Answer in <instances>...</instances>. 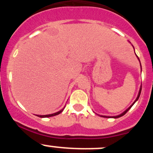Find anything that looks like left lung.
I'll return each mask as SVG.
<instances>
[{"instance_id":"8db88e82","label":"left lung","mask_w":153,"mask_h":153,"mask_svg":"<svg viewBox=\"0 0 153 153\" xmlns=\"http://www.w3.org/2000/svg\"><path fill=\"white\" fill-rule=\"evenodd\" d=\"M137 58H138V59H139V61H140V59H139V57H137ZM140 65H141V63H140ZM141 91H142V86L141 87H140V91H139V94H138V96H137V99H136V100H135V101H134V103H132V104H131V106H129V108H127V110H126V111H124V112H123V113L122 114H119V115H118V116H116V117H113V118H119V117H122V116H124V114H125L126 113H127V112L128 111H129V109H130V108H131V106H133V105H134V103H135V102H136V101H137V100H138V99H139V97H140V94H141ZM101 117H105V118H109V117H106V116H101Z\"/></svg>"}]
</instances>
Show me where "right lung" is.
Masks as SVG:
<instances>
[{
	"label": "right lung",
	"instance_id": "right-lung-1",
	"mask_svg": "<svg viewBox=\"0 0 153 153\" xmlns=\"http://www.w3.org/2000/svg\"><path fill=\"white\" fill-rule=\"evenodd\" d=\"M65 108V107H64ZM64 108H62V110L56 112V113H54V114H47V115H36L37 117H41V118H45V117H54V116H56V115H58L59 114L61 113V112H62L63 109H64Z\"/></svg>",
	"mask_w": 153,
	"mask_h": 153
}]
</instances>
